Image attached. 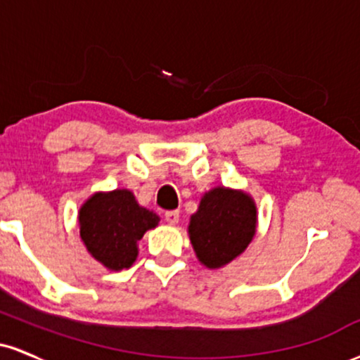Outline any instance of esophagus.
I'll return each mask as SVG.
<instances>
[{
    "label": "esophagus",
    "mask_w": 360,
    "mask_h": 360,
    "mask_svg": "<svg viewBox=\"0 0 360 360\" xmlns=\"http://www.w3.org/2000/svg\"><path fill=\"white\" fill-rule=\"evenodd\" d=\"M164 218H166L169 225H177V223H179V212H176V210H172V212H166Z\"/></svg>",
    "instance_id": "obj_1"
}]
</instances>
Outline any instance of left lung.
<instances>
[{
	"label": "left lung",
	"instance_id": "obj_1",
	"mask_svg": "<svg viewBox=\"0 0 360 360\" xmlns=\"http://www.w3.org/2000/svg\"><path fill=\"white\" fill-rule=\"evenodd\" d=\"M257 232V206L242 189L226 186L206 191L191 214L188 235L206 269H220L245 252Z\"/></svg>",
	"mask_w": 360,
	"mask_h": 360
}]
</instances>
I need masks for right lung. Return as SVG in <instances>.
Returning a JSON list of instances; mask_svg holds the SVG:
<instances>
[{"mask_svg":"<svg viewBox=\"0 0 360 360\" xmlns=\"http://www.w3.org/2000/svg\"><path fill=\"white\" fill-rule=\"evenodd\" d=\"M159 221V214L140 206L128 189L91 194L77 212L86 250L110 271L131 267L139 255V240Z\"/></svg>","mask_w":360,"mask_h":360,"instance_id":"add662e5","label":"right lung"}]
</instances>
